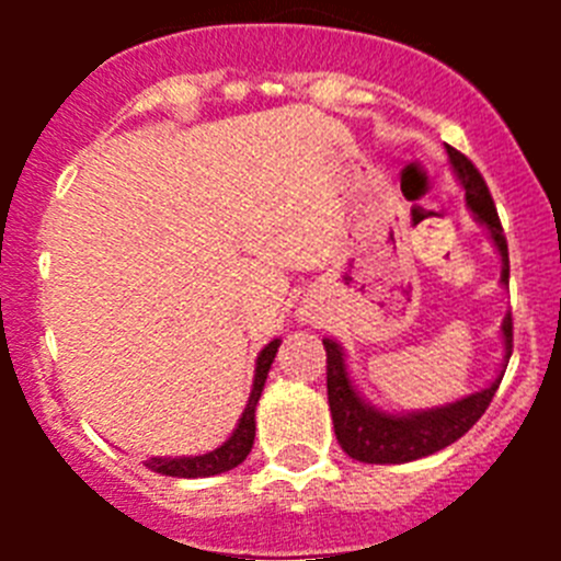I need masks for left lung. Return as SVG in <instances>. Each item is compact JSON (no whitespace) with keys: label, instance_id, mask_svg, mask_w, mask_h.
<instances>
[{"label":"left lung","instance_id":"1","mask_svg":"<svg viewBox=\"0 0 561 561\" xmlns=\"http://www.w3.org/2000/svg\"><path fill=\"white\" fill-rule=\"evenodd\" d=\"M449 165H453L455 180L460 182L466 193V207L472 213L478 227H483L492 247L500 255V284L508 286V244H505L503 227H500L497 210H494L492 193L485 187L478 168L466 160L463 153L447 146ZM503 336V365L485 388L466 393L460 399L438 404L427 410H381L370 404L359 388L351 379L348 356L334 336H325V356H329V408L334 433L345 455L362 463H410V460L427 458L440 453L444 447L463 438L469 430L478 424L485 408L492 404L503 381L505 365L512 359V314L503 317L500 323Z\"/></svg>","mask_w":561,"mask_h":561}]
</instances>
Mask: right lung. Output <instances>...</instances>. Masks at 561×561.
Returning a JSON list of instances; mask_svg holds the SVG:
<instances>
[{"mask_svg": "<svg viewBox=\"0 0 561 561\" xmlns=\"http://www.w3.org/2000/svg\"><path fill=\"white\" fill-rule=\"evenodd\" d=\"M277 348H280V340L266 342L264 351L257 354L255 359V376H252V390L250 399H247V408L238 419L236 430L230 433V438L221 444V447L210 449L205 455H176V458H148L146 466L157 474H168V478H213V474L230 472L238 463H244L247 455L252 449V440H255V408L257 399L264 393L266 376H270L272 362H275Z\"/></svg>", "mask_w": 561, "mask_h": 561, "instance_id": "1", "label": "right lung"}]
</instances>
